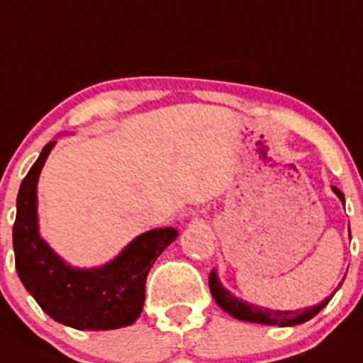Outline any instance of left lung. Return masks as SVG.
Listing matches in <instances>:
<instances>
[{"label":"left lung","instance_id":"8db88e82","mask_svg":"<svg viewBox=\"0 0 363 363\" xmlns=\"http://www.w3.org/2000/svg\"><path fill=\"white\" fill-rule=\"evenodd\" d=\"M331 191L339 196V199L344 205L346 199H344L342 192H340L337 187H331ZM350 239H351V231H350ZM342 281L339 283V287L337 289H340ZM208 285H210V292H212L217 305H219L224 312L230 313L231 317H235V319L239 320H246V323L269 324V326H281V328L296 326V324L306 323V320H310L312 317H315L317 313H319L320 310L330 303V299L333 298V294H331L330 298L323 299V301L317 303V305L306 306V308L303 310H271V308H264V306H257L253 305V303L242 301L240 298L231 294V292L224 287L223 283H220L216 269H212V272H210Z\"/></svg>","mask_w":363,"mask_h":363}]
</instances>
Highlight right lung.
<instances>
[{
    "instance_id": "right-lung-1",
    "label": "right lung",
    "mask_w": 363,
    "mask_h": 363,
    "mask_svg": "<svg viewBox=\"0 0 363 363\" xmlns=\"http://www.w3.org/2000/svg\"><path fill=\"white\" fill-rule=\"evenodd\" d=\"M55 140L44 146L17 194L13 223L16 271L40 308L76 330H117L139 319L146 278L162 251L174 242V228L140 233L116 258L99 267H72L40 237L37 184Z\"/></svg>"
}]
</instances>
